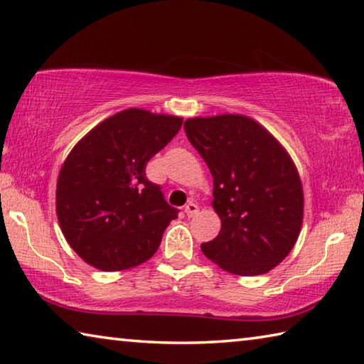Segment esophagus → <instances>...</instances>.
Here are the masks:
<instances>
[{"label": "esophagus", "mask_w": 364, "mask_h": 364, "mask_svg": "<svg viewBox=\"0 0 364 364\" xmlns=\"http://www.w3.org/2000/svg\"><path fill=\"white\" fill-rule=\"evenodd\" d=\"M184 213H186L189 218L194 216V215L199 213V207H197V203L189 202V203L186 205V207H184Z\"/></svg>", "instance_id": "obj_1"}]
</instances>
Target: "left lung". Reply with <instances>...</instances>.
<instances>
[{"instance_id":"obj_1","label":"left lung","mask_w":364,"mask_h":364,"mask_svg":"<svg viewBox=\"0 0 364 364\" xmlns=\"http://www.w3.org/2000/svg\"><path fill=\"white\" fill-rule=\"evenodd\" d=\"M184 130L213 176L211 207L221 230L200 248L229 274L272 270L301 234L304 191L285 146L253 117H189Z\"/></svg>"}]
</instances>
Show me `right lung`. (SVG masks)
Listing matches in <instances>:
<instances>
[{"label":"right lung","mask_w":364,"mask_h":364,"mask_svg":"<svg viewBox=\"0 0 364 364\" xmlns=\"http://www.w3.org/2000/svg\"><path fill=\"white\" fill-rule=\"evenodd\" d=\"M183 117L129 108L97 124L58 171L55 211L68 245L89 266L117 272L146 262L176 210L148 181L146 164Z\"/></svg>","instance_id":"obj_1"}]
</instances>
